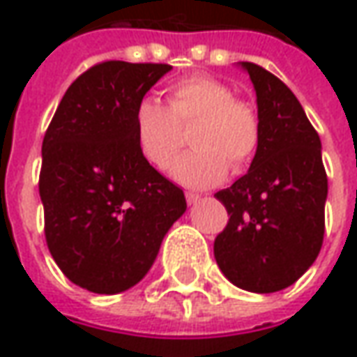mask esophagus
Here are the masks:
<instances>
[{
  "label": "esophagus",
  "instance_id": "1",
  "mask_svg": "<svg viewBox=\"0 0 357 357\" xmlns=\"http://www.w3.org/2000/svg\"><path fill=\"white\" fill-rule=\"evenodd\" d=\"M186 202L188 204H196V202H200V196L195 195V192H186Z\"/></svg>",
  "mask_w": 357,
  "mask_h": 357
}]
</instances>
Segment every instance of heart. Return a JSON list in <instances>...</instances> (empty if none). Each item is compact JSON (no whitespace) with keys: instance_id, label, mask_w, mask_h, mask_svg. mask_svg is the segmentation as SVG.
Wrapping results in <instances>:
<instances>
[{"instance_id":"1","label":"heart","mask_w":357,"mask_h":357,"mask_svg":"<svg viewBox=\"0 0 357 357\" xmlns=\"http://www.w3.org/2000/svg\"><path fill=\"white\" fill-rule=\"evenodd\" d=\"M190 129L195 147L173 165L184 186L220 184L231 169L250 167L261 143V121L248 100L236 98L228 84L210 74H188L167 90V106L141 100L133 114V133L141 159L157 171L171 167L183 143L181 129Z\"/></svg>"}]
</instances>
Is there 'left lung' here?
<instances>
[{
  "instance_id": "1",
  "label": "left lung",
  "mask_w": 357,
  "mask_h": 357,
  "mask_svg": "<svg viewBox=\"0 0 357 357\" xmlns=\"http://www.w3.org/2000/svg\"><path fill=\"white\" fill-rule=\"evenodd\" d=\"M241 66L257 94L261 143L248 174L214 195L229 216L214 257L236 287L275 293L295 283L320 253L328 178L320 137L296 96L259 64Z\"/></svg>"
}]
</instances>
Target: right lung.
Wrapping results in <instances>:
<instances>
[{
    "label": "right lung",
    "mask_w": 357,
    "mask_h": 357,
    "mask_svg": "<svg viewBox=\"0 0 357 357\" xmlns=\"http://www.w3.org/2000/svg\"><path fill=\"white\" fill-rule=\"evenodd\" d=\"M173 66L106 61L62 96L43 139L39 195L50 255L74 284H137L186 210L184 192L141 159L133 114Z\"/></svg>",
    "instance_id": "obj_1"
}]
</instances>
